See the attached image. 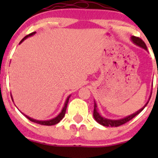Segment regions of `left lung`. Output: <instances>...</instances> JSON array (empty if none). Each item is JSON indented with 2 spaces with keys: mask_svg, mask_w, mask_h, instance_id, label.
<instances>
[{
  "mask_svg": "<svg viewBox=\"0 0 158 158\" xmlns=\"http://www.w3.org/2000/svg\"><path fill=\"white\" fill-rule=\"evenodd\" d=\"M131 39L132 42H133L135 44H136L137 46H138V47H141V48L146 49V50H148L147 46H146L145 43H144V41H143L141 39V38L137 37V36H132L131 37ZM157 73H158V71H157ZM150 98H149V100H150ZM148 102L147 103H146L145 105H144V106L142 108V109H139L138 111H136L135 113H133V114H131V115L127 116V117L124 118L118 119V120H111V119L106 118L102 117V116L100 115L99 113L98 112V109H97L96 103L95 102V104H94V111H93L94 118H95V120L98 123H99L100 125H103V126H106V127H118V126H120V125H124V124H125L126 122H128L130 120H131V119L133 118L134 117H135L137 114H139V113L141 112V111H142V110L146 107V106L148 105Z\"/></svg>",
  "mask_w": 158,
  "mask_h": 158,
  "instance_id": "left-lung-1",
  "label": "left lung"
}]
</instances>
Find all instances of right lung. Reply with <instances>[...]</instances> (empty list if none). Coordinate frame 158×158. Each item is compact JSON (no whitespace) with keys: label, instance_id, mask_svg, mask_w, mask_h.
<instances>
[{"label":"right lung","instance_id":"right-lung-1","mask_svg":"<svg viewBox=\"0 0 158 158\" xmlns=\"http://www.w3.org/2000/svg\"><path fill=\"white\" fill-rule=\"evenodd\" d=\"M36 33V32H33V33H30L29 35H27L25 37H23V39L21 40V41L20 42V44H21L22 42H23L24 40H26L27 38L29 37L30 36H33V34H35ZM70 98V95L69 97L67 98V99H66V102H65V105H64V107L63 108V109H62L61 112L60 113V114H58V115L56 116V118H54L51 119V120H48V121H38V120H36V119H33V118H31L28 117L27 115H26V114H24L25 116H26V118H27L28 119H29L30 121H31V122H35V123H37V124H40V125H56V124L59 123V122H60V121L62 120V119L63 118V117H64L65 114H66V108H67V105H68V102H69V99ZM11 98H12V101H13V98L12 96H11ZM23 114V113H22Z\"/></svg>","mask_w":158,"mask_h":158}]
</instances>
